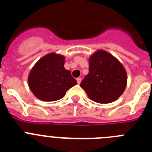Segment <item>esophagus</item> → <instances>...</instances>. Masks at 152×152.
<instances>
[{"mask_svg":"<svg viewBox=\"0 0 152 152\" xmlns=\"http://www.w3.org/2000/svg\"><path fill=\"white\" fill-rule=\"evenodd\" d=\"M76 80H77V84H80V82H81V78H80V77H77V78L76 79Z\"/></svg>","mask_w":152,"mask_h":152,"instance_id":"34e87169","label":"esophagus"}]
</instances>
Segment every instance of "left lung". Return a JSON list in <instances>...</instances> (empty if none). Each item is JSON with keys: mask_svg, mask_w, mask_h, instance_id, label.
<instances>
[{"mask_svg": "<svg viewBox=\"0 0 152 152\" xmlns=\"http://www.w3.org/2000/svg\"><path fill=\"white\" fill-rule=\"evenodd\" d=\"M89 73L80 83L88 97L99 103L117 100L127 84L123 64L109 52L98 50L89 58Z\"/></svg>", "mask_w": 152, "mask_h": 152, "instance_id": "8db88e82", "label": "left lung"}]
</instances>
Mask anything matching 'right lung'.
<instances>
[{"label":"right lung","mask_w":152,"mask_h":152,"mask_svg":"<svg viewBox=\"0 0 152 152\" xmlns=\"http://www.w3.org/2000/svg\"><path fill=\"white\" fill-rule=\"evenodd\" d=\"M65 58L55 52L41 58L31 70L28 84L31 91L42 101L60 100L77 81L64 68Z\"/></svg>","instance_id":"add662e5"}]
</instances>
